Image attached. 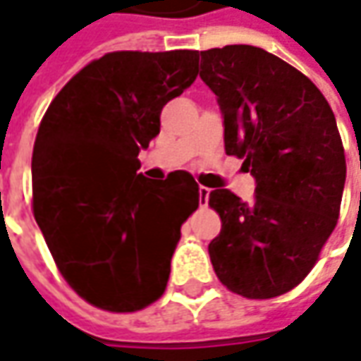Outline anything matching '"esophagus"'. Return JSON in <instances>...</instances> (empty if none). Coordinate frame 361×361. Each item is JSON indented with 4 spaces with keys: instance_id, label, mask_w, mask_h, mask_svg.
Listing matches in <instances>:
<instances>
[{
    "instance_id": "esophagus-1",
    "label": "esophagus",
    "mask_w": 361,
    "mask_h": 361,
    "mask_svg": "<svg viewBox=\"0 0 361 361\" xmlns=\"http://www.w3.org/2000/svg\"><path fill=\"white\" fill-rule=\"evenodd\" d=\"M209 195H211V188L209 187H199V199H201V207H207V201H209Z\"/></svg>"
}]
</instances>
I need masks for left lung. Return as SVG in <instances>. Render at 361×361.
<instances>
[{
    "label": "left lung",
    "mask_w": 361,
    "mask_h": 361,
    "mask_svg": "<svg viewBox=\"0 0 361 361\" xmlns=\"http://www.w3.org/2000/svg\"><path fill=\"white\" fill-rule=\"evenodd\" d=\"M201 78L221 108L227 154L257 185L249 202L211 190L221 216L213 269L243 298L283 295L312 271L340 216L345 154L336 116L310 78L255 46L201 51Z\"/></svg>",
    "instance_id": "1"
}]
</instances>
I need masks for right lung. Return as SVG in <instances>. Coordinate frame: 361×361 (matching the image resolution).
Wrapping results in <instances>:
<instances>
[{"mask_svg": "<svg viewBox=\"0 0 361 361\" xmlns=\"http://www.w3.org/2000/svg\"><path fill=\"white\" fill-rule=\"evenodd\" d=\"M197 74V49L110 51L82 68L42 118L34 216L63 279L100 310L138 312L166 289L199 185L187 171L146 178L138 152Z\"/></svg>", "mask_w": 361, "mask_h": 361, "instance_id": "right-lung-1", "label": "right lung"}]
</instances>
